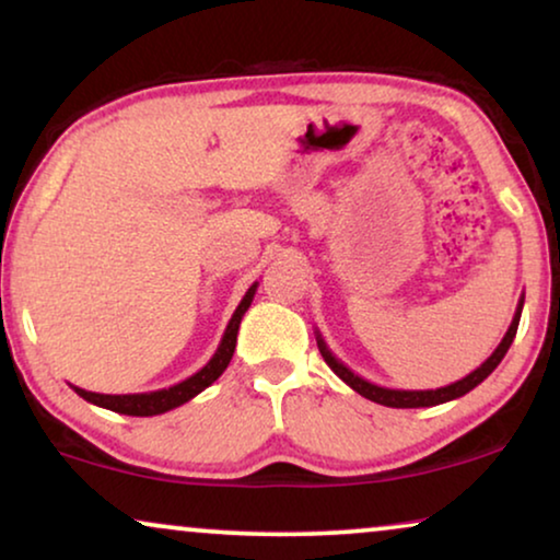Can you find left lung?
<instances>
[{"instance_id":"left-lung-1","label":"left lung","mask_w":560,"mask_h":560,"mask_svg":"<svg viewBox=\"0 0 560 560\" xmlns=\"http://www.w3.org/2000/svg\"><path fill=\"white\" fill-rule=\"evenodd\" d=\"M523 303H525V295H520L515 316H512V324L508 328V334L502 336L500 347L492 351V357H489L487 362H481L471 374H466L464 380L454 382V385L439 387V389H389V387H380V385H374V382H370V380L359 377V374L351 372L347 364L339 362V359L334 357V351L326 347L324 336H320L318 331H316V341H318V351H320V357H324V362L331 366V370L339 374V377L347 382V385L354 389V393L366 397V400L387 405V408H431V405H441V402L456 400V397L471 393L474 387L481 385V382H485L489 374L497 370V364H500L502 359H504V354H508L510 343L515 341V334H517V326H520V316H523Z\"/></svg>"}]
</instances>
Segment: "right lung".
I'll return each mask as SVG.
<instances>
[{
    "mask_svg": "<svg viewBox=\"0 0 560 560\" xmlns=\"http://www.w3.org/2000/svg\"><path fill=\"white\" fill-rule=\"evenodd\" d=\"M257 293V282L252 285L247 293H244L242 303L236 305L232 320H229L224 336H221L219 349L213 351V357L201 366L196 374H190L188 380L178 382V385L167 387V389H155V393H135V395H102V393H89V389H81L71 385L75 393H79L86 402H94L98 408L121 412V416H137V418H150V416H160V412H167L178 405L194 400L198 393H203L206 387L213 385L224 370L232 362L234 349H236V334H240V324L242 316L247 313L252 305V298Z\"/></svg>",
    "mask_w": 560,
    "mask_h": 560,
    "instance_id": "right-lung-1",
    "label": "right lung"
}]
</instances>
